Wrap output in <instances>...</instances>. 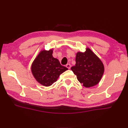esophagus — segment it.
<instances>
[{
    "instance_id": "esophagus-1",
    "label": "esophagus",
    "mask_w": 128,
    "mask_h": 128,
    "mask_svg": "<svg viewBox=\"0 0 128 128\" xmlns=\"http://www.w3.org/2000/svg\"><path fill=\"white\" fill-rule=\"evenodd\" d=\"M66 67L68 69H69L71 67V65L70 64H67L66 65Z\"/></svg>"
}]
</instances>
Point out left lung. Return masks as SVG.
<instances>
[{
	"instance_id": "obj_1",
	"label": "left lung",
	"mask_w": 128,
	"mask_h": 128,
	"mask_svg": "<svg viewBox=\"0 0 128 128\" xmlns=\"http://www.w3.org/2000/svg\"><path fill=\"white\" fill-rule=\"evenodd\" d=\"M84 52L76 54V64L71 68L83 86L90 88L97 85L104 74V68L102 60L88 48Z\"/></svg>"
}]
</instances>
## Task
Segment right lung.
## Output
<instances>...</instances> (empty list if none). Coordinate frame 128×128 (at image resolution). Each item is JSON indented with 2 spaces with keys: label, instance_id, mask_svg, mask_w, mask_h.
<instances>
[{
  "label": "right lung",
  "instance_id": "1",
  "mask_svg": "<svg viewBox=\"0 0 128 128\" xmlns=\"http://www.w3.org/2000/svg\"><path fill=\"white\" fill-rule=\"evenodd\" d=\"M53 48L42 50L33 61L31 71L37 82L44 86H50L56 82L60 75L68 68L61 65L52 56Z\"/></svg>",
  "mask_w": 128,
  "mask_h": 128
}]
</instances>
